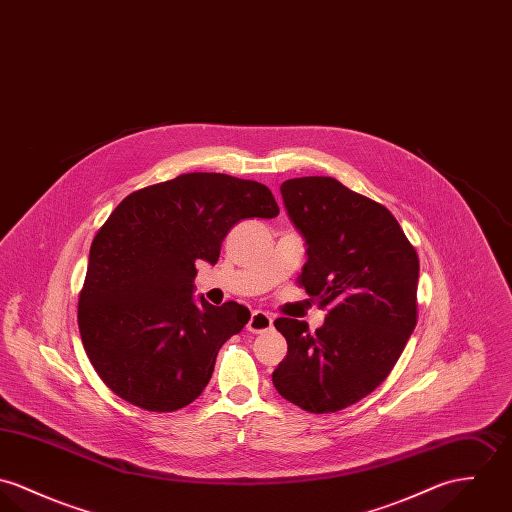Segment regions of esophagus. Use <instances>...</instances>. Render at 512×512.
<instances>
[{"label":"esophagus","mask_w":512,"mask_h":512,"mask_svg":"<svg viewBox=\"0 0 512 512\" xmlns=\"http://www.w3.org/2000/svg\"><path fill=\"white\" fill-rule=\"evenodd\" d=\"M273 328V318L271 314L267 312H261V310H255L247 322V332L251 334H265Z\"/></svg>","instance_id":"obj_1"}]
</instances>
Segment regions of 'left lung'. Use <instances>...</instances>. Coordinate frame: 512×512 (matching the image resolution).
<instances>
[{
	"label": "left lung",
	"instance_id": "8db88e82",
	"mask_svg": "<svg viewBox=\"0 0 512 512\" xmlns=\"http://www.w3.org/2000/svg\"><path fill=\"white\" fill-rule=\"evenodd\" d=\"M281 194L308 245L298 284L328 314L316 332L306 322L275 320L288 353L273 385L306 412H338L389 377L410 338L418 255L383 204L332 176L290 178Z\"/></svg>",
	"mask_w": 512,
	"mask_h": 512
}]
</instances>
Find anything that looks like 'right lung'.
Returning a JSON list of instances; mask_svg holds the SVG:
<instances>
[{"mask_svg": "<svg viewBox=\"0 0 512 512\" xmlns=\"http://www.w3.org/2000/svg\"><path fill=\"white\" fill-rule=\"evenodd\" d=\"M271 190L222 172H188L131 192L98 229L78 296L86 355L115 395L174 412L202 395L245 306L192 300L196 261L216 263L229 229L277 218Z\"/></svg>", "mask_w": 512, "mask_h": 512, "instance_id": "right-lung-1", "label": "right lung"}]
</instances>
